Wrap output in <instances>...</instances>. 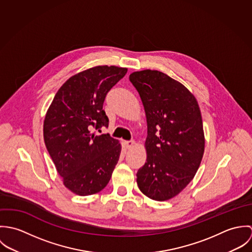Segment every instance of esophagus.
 <instances>
[{
	"label": "esophagus",
	"mask_w": 252,
	"mask_h": 252,
	"mask_svg": "<svg viewBox=\"0 0 252 252\" xmlns=\"http://www.w3.org/2000/svg\"><path fill=\"white\" fill-rule=\"evenodd\" d=\"M125 146H126V148H128V149H130V148H132L133 146H134V144H135V142L134 141H126L125 143Z\"/></svg>",
	"instance_id": "1"
}]
</instances>
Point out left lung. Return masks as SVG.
I'll list each match as a JSON object with an SVG mask.
<instances>
[{"mask_svg": "<svg viewBox=\"0 0 252 252\" xmlns=\"http://www.w3.org/2000/svg\"><path fill=\"white\" fill-rule=\"evenodd\" d=\"M130 81L144 105L147 137L146 162L137 183L154 201H167L194 179L205 151L201 110L194 95L164 72H132Z\"/></svg>", "mask_w": 252, "mask_h": 252, "instance_id": "left-lung-1", "label": "left lung"}]
</instances>
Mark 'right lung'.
<instances>
[{
  "instance_id": "right-lung-1",
  "label": "right lung",
  "mask_w": 252,
  "mask_h": 252,
  "mask_svg": "<svg viewBox=\"0 0 252 252\" xmlns=\"http://www.w3.org/2000/svg\"><path fill=\"white\" fill-rule=\"evenodd\" d=\"M128 71L96 66L71 76L57 91L43 121L47 151L63 184L79 196L103 190L111 178L121 144L93 129L108 127L106 95Z\"/></svg>"
}]
</instances>
